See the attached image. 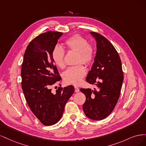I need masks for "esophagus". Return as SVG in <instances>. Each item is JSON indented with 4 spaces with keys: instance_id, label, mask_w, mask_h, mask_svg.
Returning a JSON list of instances; mask_svg holds the SVG:
<instances>
[{
    "instance_id": "1",
    "label": "esophagus",
    "mask_w": 146,
    "mask_h": 146,
    "mask_svg": "<svg viewBox=\"0 0 146 146\" xmlns=\"http://www.w3.org/2000/svg\"><path fill=\"white\" fill-rule=\"evenodd\" d=\"M74 88H75V92H79V91H80L79 88L77 86H75Z\"/></svg>"
}]
</instances>
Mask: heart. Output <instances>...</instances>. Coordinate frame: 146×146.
<instances>
[{
	"mask_svg": "<svg viewBox=\"0 0 146 146\" xmlns=\"http://www.w3.org/2000/svg\"><path fill=\"white\" fill-rule=\"evenodd\" d=\"M66 47L69 50L78 52L77 62L83 63L86 65L91 63L94 58V49L91 45L88 44L87 39L79 35H75L65 41ZM52 58L55 64L60 68L64 67L63 48L56 46L52 52ZM86 70L82 64L69 67L63 73V78L65 83L78 85L85 76Z\"/></svg>",
	"mask_w": 146,
	"mask_h": 146,
	"instance_id": "heart-1",
	"label": "heart"
}]
</instances>
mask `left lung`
I'll list each match as a JSON object with an SVG mask.
<instances>
[{
    "instance_id": "obj_1",
    "label": "left lung",
    "mask_w": 146,
    "mask_h": 146,
    "mask_svg": "<svg viewBox=\"0 0 146 146\" xmlns=\"http://www.w3.org/2000/svg\"><path fill=\"white\" fill-rule=\"evenodd\" d=\"M96 41L94 62L86 80L98 90L81 88L86 96L83 105L85 115L92 120H102L111 113L117 102L123 80L121 60L115 48L102 35L90 32Z\"/></svg>"
}]
</instances>
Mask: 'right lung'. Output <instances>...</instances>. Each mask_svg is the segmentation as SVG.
I'll list each match as a JSON object with an SVG mask.
<instances>
[{
  "label": "right lung",
  "mask_w": 146,
  "mask_h": 146,
  "mask_svg": "<svg viewBox=\"0 0 146 146\" xmlns=\"http://www.w3.org/2000/svg\"><path fill=\"white\" fill-rule=\"evenodd\" d=\"M62 35L50 31L34 38L26 48L22 64V89L26 101L33 113L47 126L60 121L74 92L72 85L59 87L55 93L50 89L61 78L51 54Z\"/></svg>",
  "instance_id": "right-lung-1"
}]
</instances>
